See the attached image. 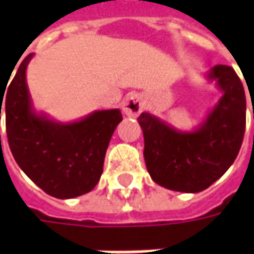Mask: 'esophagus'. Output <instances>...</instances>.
Listing matches in <instances>:
<instances>
[{"label":"esophagus","mask_w":254,"mask_h":254,"mask_svg":"<svg viewBox=\"0 0 254 254\" xmlns=\"http://www.w3.org/2000/svg\"><path fill=\"white\" fill-rule=\"evenodd\" d=\"M122 111L127 117H137L143 111V102L138 94H129L122 100Z\"/></svg>","instance_id":"34e87169"}]
</instances>
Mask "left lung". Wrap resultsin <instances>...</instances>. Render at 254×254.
<instances>
[{
	"label": "left lung",
	"mask_w": 254,
	"mask_h": 254,
	"mask_svg": "<svg viewBox=\"0 0 254 254\" xmlns=\"http://www.w3.org/2000/svg\"><path fill=\"white\" fill-rule=\"evenodd\" d=\"M207 78L216 83L222 96L191 132H181L149 113L137 118L144 134L147 170L166 189L204 190L229 170L240 152L246 125L242 83L234 69L226 65L213 66Z\"/></svg>",
	"instance_id": "8db88e82"
}]
</instances>
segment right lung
Returning a JSON list of instances; mask_svg holds the SVG:
<instances>
[{
	"mask_svg": "<svg viewBox=\"0 0 254 254\" xmlns=\"http://www.w3.org/2000/svg\"><path fill=\"white\" fill-rule=\"evenodd\" d=\"M32 56L20 64L6 92L0 91V120L3 105L9 148L20 169L47 194L81 196L99 182L106 149L122 121L121 111H94L74 122H58L36 113L25 78Z\"/></svg>",
	"mask_w": 254,
	"mask_h": 254,
	"instance_id": "1",
	"label": "right lung"
}]
</instances>
